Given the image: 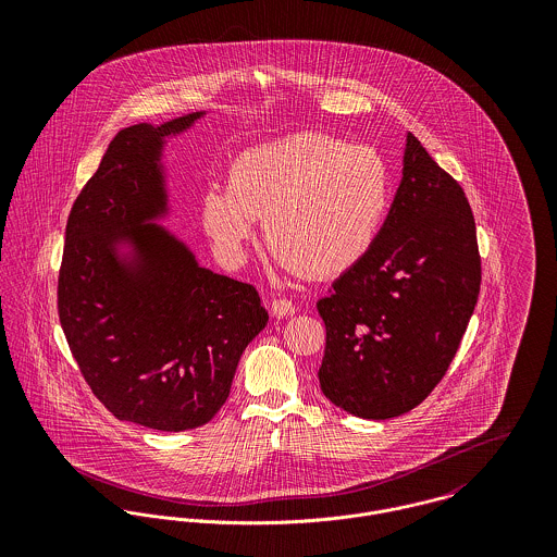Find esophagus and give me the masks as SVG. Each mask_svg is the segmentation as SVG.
Masks as SVG:
<instances>
[{"mask_svg": "<svg viewBox=\"0 0 557 557\" xmlns=\"http://www.w3.org/2000/svg\"><path fill=\"white\" fill-rule=\"evenodd\" d=\"M270 311H272V315L274 318H292V315H296V305L292 302V300H285V298H276V300H272V305H270Z\"/></svg>", "mask_w": 557, "mask_h": 557, "instance_id": "1", "label": "esophagus"}]
</instances>
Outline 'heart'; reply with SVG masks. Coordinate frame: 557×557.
Masks as SVG:
<instances>
[{
    "instance_id": "obj_1",
    "label": "heart",
    "mask_w": 557,
    "mask_h": 557,
    "mask_svg": "<svg viewBox=\"0 0 557 557\" xmlns=\"http://www.w3.org/2000/svg\"><path fill=\"white\" fill-rule=\"evenodd\" d=\"M388 206V169L373 148L296 133L239 152L227 188H206L201 223L230 265L246 259L261 221L281 270L330 278L369 255Z\"/></svg>"
}]
</instances>
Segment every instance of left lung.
Masks as SVG:
<instances>
[{"label":"left lung","instance_id":"obj_1","mask_svg":"<svg viewBox=\"0 0 557 557\" xmlns=\"http://www.w3.org/2000/svg\"><path fill=\"white\" fill-rule=\"evenodd\" d=\"M480 292L476 225L463 188L407 133L403 177L369 255L318 302L321 393L388 420L429 397L450 367Z\"/></svg>","mask_w":557,"mask_h":557}]
</instances>
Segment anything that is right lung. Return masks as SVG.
Wrapping results in <instances>:
<instances>
[{
  "mask_svg": "<svg viewBox=\"0 0 557 557\" xmlns=\"http://www.w3.org/2000/svg\"><path fill=\"white\" fill-rule=\"evenodd\" d=\"M206 111L115 135L66 225L60 321L85 382L124 422L188 431L225 405L265 327L252 285L203 268L171 216L166 146Z\"/></svg>",
  "mask_w": 557,
  "mask_h": 557,
  "instance_id": "add662e5",
  "label": "right lung"
}]
</instances>
